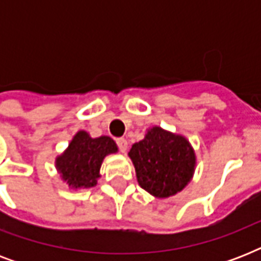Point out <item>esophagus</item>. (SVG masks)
Here are the masks:
<instances>
[{
  "label": "esophagus",
  "mask_w": 261,
  "mask_h": 261,
  "mask_svg": "<svg viewBox=\"0 0 261 261\" xmlns=\"http://www.w3.org/2000/svg\"><path fill=\"white\" fill-rule=\"evenodd\" d=\"M116 145H118L119 150L122 151V153H124V151L127 150V146H128V143H127V139H124V138L116 139Z\"/></svg>",
  "instance_id": "obj_1"
}]
</instances>
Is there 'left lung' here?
I'll list each match as a JSON object with an SVG mask.
<instances>
[{
	"instance_id": "obj_1",
	"label": "left lung",
	"mask_w": 261,
	"mask_h": 261,
	"mask_svg": "<svg viewBox=\"0 0 261 261\" xmlns=\"http://www.w3.org/2000/svg\"><path fill=\"white\" fill-rule=\"evenodd\" d=\"M128 155L139 186L157 198L180 192L194 174L195 153L190 142L161 127L147 130L146 137L133 145Z\"/></svg>"
}]
</instances>
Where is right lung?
<instances>
[{"mask_svg": "<svg viewBox=\"0 0 261 261\" xmlns=\"http://www.w3.org/2000/svg\"><path fill=\"white\" fill-rule=\"evenodd\" d=\"M118 146L110 137L90 138L85 131L75 134L67 150L57 159V169L71 188L96 186L104 157L116 153Z\"/></svg>", "mask_w": 261, "mask_h": 261, "instance_id": "obj_1", "label": "right lung"}]
</instances>
